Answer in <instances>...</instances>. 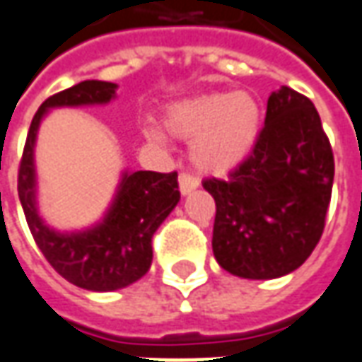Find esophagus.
Instances as JSON below:
<instances>
[{"label":"esophagus","instance_id":"obj_1","mask_svg":"<svg viewBox=\"0 0 362 362\" xmlns=\"http://www.w3.org/2000/svg\"><path fill=\"white\" fill-rule=\"evenodd\" d=\"M178 186H180L182 196H188L190 192H194L198 186H200V182H198V178L190 176V174H180V178H178Z\"/></svg>","mask_w":362,"mask_h":362}]
</instances>
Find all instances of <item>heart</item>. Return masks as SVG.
Returning a JSON list of instances; mask_svg holds the SVG:
<instances>
[{"instance_id": "b5f03b06", "label": "heart", "mask_w": 362, "mask_h": 362, "mask_svg": "<svg viewBox=\"0 0 362 362\" xmlns=\"http://www.w3.org/2000/svg\"><path fill=\"white\" fill-rule=\"evenodd\" d=\"M264 124L257 98L245 93H212L174 103L164 127L172 136L190 140V160L206 174H228L255 148ZM146 139L162 144L160 130L148 129Z\"/></svg>"}]
</instances>
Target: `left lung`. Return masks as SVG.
Instances as JSON below:
<instances>
[{
    "label": "left lung",
    "instance_id": "8db88e82",
    "mask_svg": "<svg viewBox=\"0 0 362 362\" xmlns=\"http://www.w3.org/2000/svg\"><path fill=\"white\" fill-rule=\"evenodd\" d=\"M333 176V150L313 103L289 87L274 90L252 154L226 180L202 182L216 200V262L243 279L295 272L321 240Z\"/></svg>",
    "mask_w": 362,
    "mask_h": 362
}]
</instances>
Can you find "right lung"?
<instances>
[{"label": "right lung", "mask_w": 362, "mask_h": 362, "mask_svg": "<svg viewBox=\"0 0 362 362\" xmlns=\"http://www.w3.org/2000/svg\"><path fill=\"white\" fill-rule=\"evenodd\" d=\"M117 88L107 81H83L47 98L31 120L17 176L19 202L37 247L59 275L88 291H115L139 281L152 264V235L180 202L176 172L124 170L103 220L85 230L59 232L39 216L35 142L41 120L51 109L107 105Z\"/></svg>", "instance_id": "obj_1"}]
</instances>
